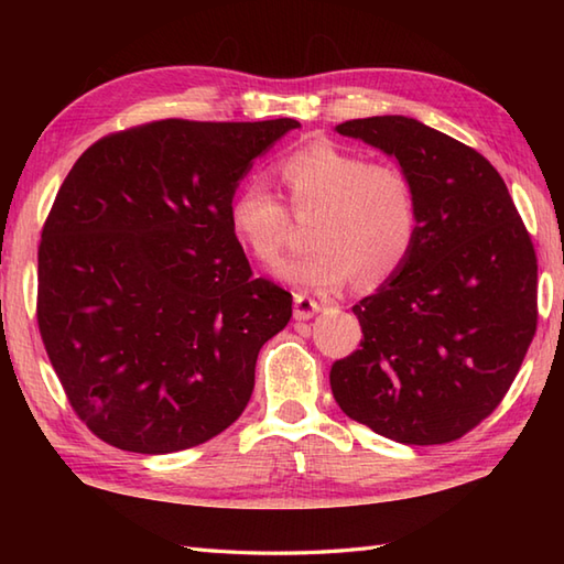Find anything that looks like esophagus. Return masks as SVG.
<instances>
[{
  "label": "esophagus",
  "mask_w": 564,
  "mask_h": 564,
  "mask_svg": "<svg viewBox=\"0 0 564 564\" xmlns=\"http://www.w3.org/2000/svg\"><path fill=\"white\" fill-rule=\"evenodd\" d=\"M293 315H295V319H310L313 317L315 313H319V303L317 301H313V297L310 295H305V293H295V297H293Z\"/></svg>",
  "instance_id": "34e87169"
}]
</instances>
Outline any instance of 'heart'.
<instances>
[{"label":"heart","instance_id":"b5f03b06","mask_svg":"<svg viewBox=\"0 0 564 564\" xmlns=\"http://www.w3.org/2000/svg\"><path fill=\"white\" fill-rule=\"evenodd\" d=\"M295 218H310L315 247L281 267L305 289L332 293L358 275L378 285L398 271L419 235V196L398 164H370L364 154L315 140L275 164ZM230 230L251 257L275 263L293 237V216L271 191L245 186L230 203Z\"/></svg>","mask_w":564,"mask_h":564}]
</instances>
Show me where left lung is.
<instances>
[{"label": "left lung", "mask_w": 564, "mask_h": 564, "mask_svg": "<svg viewBox=\"0 0 564 564\" xmlns=\"http://www.w3.org/2000/svg\"><path fill=\"white\" fill-rule=\"evenodd\" d=\"M337 133L392 154L419 196L402 267L354 305L361 349L334 361L341 412L406 446L465 436L505 400L538 325V259L505 178L480 152L404 116Z\"/></svg>", "instance_id": "obj_1"}]
</instances>
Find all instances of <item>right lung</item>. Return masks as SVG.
Returning a JSON list of instances; mask_svg holds the SVG:
<instances>
[{
    "instance_id": "1",
    "label": "right lung",
    "mask_w": 564,
    "mask_h": 564,
    "mask_svg": "<svg viewBox=\"0 0 564 564\" xmlns=\"http://www.w3.org/2000/svg\"><path fill=\"white\" fill-rule=\"evenodd\" d=\"M293 118H166L106 135L59 186L39 245L41 339L94 436L133 453L206 443L245 412L293 295L230 230L251 160Z\"/></svg>"
}]
</instances>
